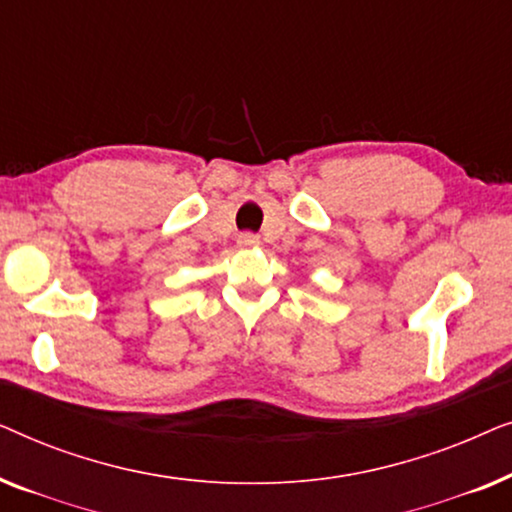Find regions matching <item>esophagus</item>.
Masks as SVG:
<instances>
[{
	"mask_svg": "<svg viewBox=\"0 0 512 512\" xmlns=\"http://www.w3.org/2000/svg\"><path fill=\"white\" fill-rule=\"evenodd\" d=\"M237 247L240 249H256L258 247V237L254 233H242L237 237Z\"/></svg>",
	"mask_w": 512,
	"mask_h": 512,
	"instance_id": "1",
	"label": "esophagus"
}]
</instances>
